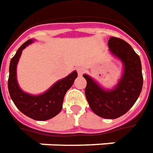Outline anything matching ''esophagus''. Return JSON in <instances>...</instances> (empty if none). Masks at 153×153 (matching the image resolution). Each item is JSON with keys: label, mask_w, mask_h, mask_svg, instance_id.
Here are the masks:
<instances>
[{"label": "esophagus", "mask_w": 153, "mask_h": 153, "mask_svg": "<svg viewBox=\"0 0 153 153\" xmlns=\"http://www.w3.org/2000/svg\"><path fill=\"white\" fill-rule=\"evenodd\" d=\"M77 72H78L79 75H82L84 74V72H85V68H83V67H78L77 68Z\"/></svg>", "instance_id": "1"}]
</instances>
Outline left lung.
I'll list each match as a JSON object with an SVG mask.
<instances>
[{
    "mask_svg": "<svg viewBox=\"0 0 153 153\" xmlns=\"http://www.w3.org/2000/svg\"><path fill=\"white\" fill-rule=\"evenodd\" d=\"M108 45L110 51L124 63V73L114 90H104L87 74H84L87 85L85 93L90 109L97 116L116 119L132 107L141 94L143 85L140 57L126 42L111 37Z\"/></svg>",
    "mask_w": 153,
    "mask_h": 153,
    "instance_id": "obj_1",
    "label": "left lung"
}]
</instances>
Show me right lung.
Returning a JSON list of instances; mask_svg holds the SVG:
<instances>
[{"mask_svg":"<svg viewBox=\"0 0 153 153\" xmlns=\"http://www.w3.org/2000/svg\"><path fill=\"white\" fill-rule=\"evenodd\" d=\"M33 42L32 39L25 42L11 59L9 67L8 90L12 101L22 113L33 120H49L61 111L64 95L72 86L78 74L76 71H74L66 78L55 83L47 92L40 95H31L24 93L19 88L16 81V64L22 50Z\"/></svg>","mask_w":153,"mask_h":153,"instance_id":"right-lung-1","label":"right lung"}]
</instances>
